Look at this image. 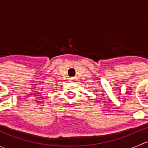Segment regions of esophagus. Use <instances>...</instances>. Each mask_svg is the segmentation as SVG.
<instances>
[{
	"label": "esophagus",
	"mask_w": 148,
	"mask_h": 148,
	"mask_svg": "<svg viewBox=\"0 0 148 148\" xmlns=\"http://www.w3.org/2000/svg\"><path fill=\"white\" fill-rule=\"evenodd\" d=\"M71 80H72V79H73V78H71Z\"/></svg>",
	"instance_id": "esophagus-1"
}]
</instances>
